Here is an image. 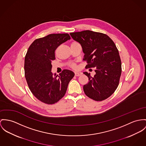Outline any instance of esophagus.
I'll return each instance as SVG.
<instances>
[{
	"mask_svg": "<svg viewBox=\"0 0 146 146\" xmlns=\"http://www.w3.org/2000/svg\"><path fill=\"white\" fill-rule=\"evenodd\" d=\"M82 74V73L81 72H75V76H77V77H78V76H81Z\"/></svg>",
	"mask_w": 146,
	"mask_h": 146,
	"instance_id": "obj_1",
	"label": "esophagus"
}]
</instances>
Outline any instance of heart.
<instances>
[{
    "mask_svg": "<svg viewBox=\"0 0 146 146\" xmlns=\"http://www.w3.org/2000/svg\"><path fill=\"white\" fill-rule=\"evenodd\" d=\"M76 43V42H74V43ZM73 43H72V44H73Z\"/></svg>",
    "mask_w": 146,
    "mask_h": 146,
    "instance_id": "heart-1",
    "label": "heart"
}]
</instances>
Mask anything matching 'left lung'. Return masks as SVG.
Segmentation results:
<instances>
[{
	"label": "left lung",
	"mask_w": 146,
	"mask_h": 146,
	"mask_svg": "<svg viewBox=\"0 0 146 146\" xmlns=\"http://www.w3.org/2000/svg\"><path fill=\"white\" fill-rule=\"evenodd\" d=\"M70 35L81 45L83 60L87 62L86 68H96L93 77L87 72L83 73L89 79L83 86L85 94L95 101L107 99L118 87L122 72L121 58L114 43L106 34L91 31Z\"/></svg>",
	"instance_id": "8db88e82"
}]
</instances>
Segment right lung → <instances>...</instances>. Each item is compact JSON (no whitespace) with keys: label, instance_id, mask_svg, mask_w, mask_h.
Here are the masks:
<instances>
[{"label":"right lung","instance_id":"add662e5","mask_svg":"<svg viewBox=\"0 0 146 146\" xmlns=\"http://www.w3.org/2000/svg\"><path fill=\"white\" fill-rule=\"evenodd\" d=\"M70 39L68 34H51L35 40L29 47L24 60L25 77L28 87L39 101L52 104L65 95L72 70L64 69L59 76L52 71V61L59 45Z\"/></svg>","mask_w":146,"mask_h":146}]
</instances>
